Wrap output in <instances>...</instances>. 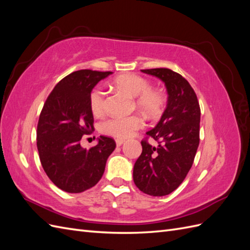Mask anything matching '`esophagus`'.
<instances>
[{
	"label": "esophagus",
	"instance_id": "34e87169",
	"mask_svg": "<svg viewBox=\"0 0 250 250\" xmlns=\"http://www.w3.org/2000/svg\"><path fill=\"white\" fill-rule=\"evenodd\" d=\"M116 144H117V146L118 147H120V146H122L123 144H124V141L123 140H116Z\"/></svg>",
	"mask_w": 250,
	"mask_h": 250
}]
</instances>
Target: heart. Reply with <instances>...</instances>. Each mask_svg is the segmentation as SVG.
Instances as JSON below:
<instances>
[{
  "mask_svg": "<svg viewBox=\"0 0 250 250\" xmlns=\"http://www.w3.org/2000/svg\"><path fill=\"white\" fill-rule=\"evenodd\" d=\"M112 84L128 96L134 98V104L150 118L161 115L166 104V96L161 90L151 88L148 79L137 74H124L113 79ZM89 105L95 115H100L105 106V94L99 87L93 89L89 96ZM144 125L139 116L113 117L101 124V131L118 139L130 138Z\"/></svg>",
  "mask_w": 250,
  "mask_h": 250,
  "instance_id": "heart-1",
  "label": "heart"
}]
</instances>
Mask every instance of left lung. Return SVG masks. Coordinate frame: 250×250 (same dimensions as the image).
<instances>
[{"instance_id":"left-lung-1","label":"left lung","mask_w":250,"mask_h":250,"mask_svg":"<svg viewBox=\"0 0 250 250\" xmlns=\"http://www.w3.org/2000/svg\"><path fill=\"white\" fill-rule=\"evenodd\" d=\"M141 71L165 83L168 103L160 122L147 132L157 146L141 142L143 151L134 164L133 181L143 193L165 196L176 190L193 165L199 146L200 106L180 74L164 67Z\"/></svg>"}]
</instances>
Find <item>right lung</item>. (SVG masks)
<instances>
[{
    "label": "right lung",
    "instance_id": "add662e5",
    "mask_svg": "<svg viewBox=\"0 0 250 250\" xmlns=\"http://www.w3.org/2000/svg\"><path fill=\"white\" fill-rule=\"evenodd\" d=\"M110 74L73 72L57 83L43 104L37 124V150L48 177L64 192L81 193L96 186L116 148V142L104 135L88 150L80 145L83 135L94 130L90 93Z\"/></svg>",
    "mask_w": 250,
    "mask_h": 250
}]
</instances>
